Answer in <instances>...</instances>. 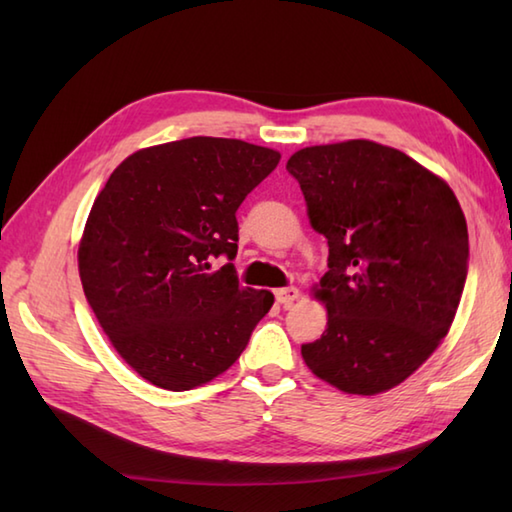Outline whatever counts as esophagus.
Returning a JSON list of instances; mask_svg holds the SVG:
<instances>
[{"label": "esophagus", "mask_w": 512, "mask_h": 512, "mask_svg": "<svg viewBox=\"0 0 512 512\" xmlns=\"http://www.w3.org/2000/svg\"><path fill=\"white\" fill-rule=\"evenodd\" d=\"M299 288H295V286H288V288H279L277 292H275V297H277V301L281 303V306L284 308H290L292 303H295L297 299H299Z\"/></svg>", "instance_id": "34e87169"}]
</instances>
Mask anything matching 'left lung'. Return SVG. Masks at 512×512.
Wrapping results in <instances>:
<instances>
[{
	"instance_id": "8db88e82",
	"label": "left lung",
	"mask_w": 512,
	"mask_h": 512,
	"mask_svg": "<svg viewBox=\"0 0 512 512\" xmlns=\"http://www.w3.org/2000/svg\"><path fill=\"white\" fill-rule=\"evenodd\" d=\"M310 224L330 246L314 297L328 308L301 356L345 394L400 385L436 352L460 306L469 231L451 187L394 147L345 140L292 154Z\"/></svg>"
}]
</instances>
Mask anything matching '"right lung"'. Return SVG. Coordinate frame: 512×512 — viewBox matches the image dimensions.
<instances>
[{
	"label": "right lung",
	"instance_id": "add662e5",
	"mask_svg": "<svg viewBox=\"0 0 512 512\" xmlns=\"http://www.w3.org/2000/svg\"><path fill=\"white\" fill-rule=\"evenodd\" d=\"M279 151L193 136L140 149L96 195L79 244L90 308L123 361L169 391L231 367L273 292L237 281V209ZM224 254L229 264L213 271Z\"/></svg>",
	"mask_w": 512,
	"mask_h": 512
}]
</instances>
